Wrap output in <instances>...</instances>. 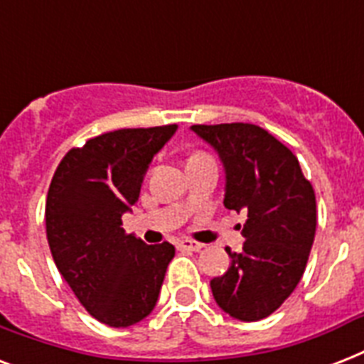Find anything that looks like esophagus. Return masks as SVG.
<instances>
[{
  "instance_id": "1",
  "label": "esophagus",
  "mask_w": 364,
  "mask_h": 364,
  "mask_svg": "<svg viewBox=\"0 0 364 364\" xmlns=\"http://www.w3.org/2000/svg\"><path fill=\"white\" fill-rule=\"evenodd\" d=\"M177 247L181 249V251H200L204 245L198 242H193V240H181V242L177 243Z\"/></svg>"
}]
</instances>
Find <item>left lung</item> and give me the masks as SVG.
<instances>
[{
	"label": "left lung",
	"instance_id": "8db88e82",
	"mask_svg": "<svg viewBox=\"0 0 364 364\" xmlns=\"http://www.w3.org/2000/svg\"><path fill=\"white\" fill-rule=\"evenodd\" d=\"M225 166V208L245 211L240 253L211 293L223 311L259 321L289 299L306 270L316 236V193L299 159L264 128L247 122L191 126Z\"/></svg>",
	"mask_w": 364,
	"mask_h": 364
}]
</instances>
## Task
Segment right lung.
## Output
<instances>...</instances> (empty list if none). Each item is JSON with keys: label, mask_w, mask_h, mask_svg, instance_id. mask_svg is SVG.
<instances>
[{"label": "right lung", "mask_w": 364, "mask_h": 364, "mask_svg": "<svg viewBox=\"0 0 364 364\" xmlns=\"http://www.w3.org/2000/svg\"><path fill=\"white\" fill-rule=\"evenodd\" d=\"M177 124L122 128L68 151L45 205L56 268L85 310L109 327H130L153 311L176 247L147 245L122 228L151 160Z\"/></svg>", "instance_id": "add662e5"}]
</instances>
